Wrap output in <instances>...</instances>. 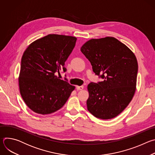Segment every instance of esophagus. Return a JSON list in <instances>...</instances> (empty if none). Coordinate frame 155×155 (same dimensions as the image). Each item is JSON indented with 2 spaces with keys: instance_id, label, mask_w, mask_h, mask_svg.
Here are the masks:
<instances>
[{
  "instance_id": "34e87169",
  "label": "esophagus",
  "mask_w": 155,
  "mask_h": 155,
  "mask_svg": "<svg viewBox=\"0 0 155 155\" xmlns=\"http://www.w3.org/2000/svg\"><path fill=\"white\" fill-rule=\"evenodd\" d=\"M76 88L77 90H82L84 88V86H77Z\"/></svg>"
}]
</instances>
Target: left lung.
<instances>
[{"label": "left lung", "instance_id": "8db88e82", "mask_svg": "<svg viewBox=\"0 0 155 155\" xmlns=\"http://www.w3.org/2000/svg\"><path fill=\"white\" fill-rule=\"evenodd\" d=\"M80 50L96 75L104 79L87 85L88 111L102 120L116 117L129 105L136 90L138 63L134 53L112 37L91 39Z\"/></svg>", "mask_w": 155, "mask_h": 155}]
</instances>
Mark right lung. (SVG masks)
<instances>
[{"label":"right lung","instance_id":"add662e5","mask_svg":"<svg viewBox=\"0 0 155 155\" xmlns=\"http://www.w3.org/2000/svg\"><path fill=\"white\" fill-rule=\"evenodd\" d=\"M77 38L49 34L31 43L21 58L19 87L22 98L33 112L47 115L59 110L75 86L59 79L56 73L75 47Z\"/></svg>","mask_w":155,"mask_h":155}]
</instances>
